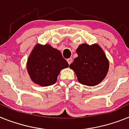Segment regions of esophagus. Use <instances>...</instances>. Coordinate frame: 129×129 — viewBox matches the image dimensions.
I'll use <instances>...</instances> for the list:
<instances>
[{"label":"esophagus","instance_id":"esophagus-1","mask_svg":"<svg viewBox=\"0 0 129 129\" xmlns=\"http://www.w3.org/2000/svg\"><path fill=\"white\" fill-rule=\"evenodd\" d=\"M67 61H68V63H69V64H71V62H72V61H73L72 58H68V59H67Z\"/></svg>","mask_w":129,"mask_h":129}]
</instances>
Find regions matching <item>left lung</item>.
Segmentation results:
<instances>
[{
	"mask_svg": "<svg viewBox=\"0 0 129 129\" xmlns=\"http://www.w3.org/2000/svg\"><path fill=\"white\" fill-rule=\"evenodd\" d=\"M78 57L69 65L78 82L86 86H95L108 73L109 62L104 51L97 44H82L77 49Z\"/></svg>",
	"mask_w": 129,
	"mask_h": 129,
	"instance_id": "left-lung-1",
	"label": "left lung"
}]
</instances>
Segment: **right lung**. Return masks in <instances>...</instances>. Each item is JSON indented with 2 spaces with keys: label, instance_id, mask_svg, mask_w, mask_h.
Listing matches in <instances>:
<instances>
[{
  "label": "right lung",
  "instance_id": "obj_1",
  "mask_svg": "<svg viewBox=\"0 0 129 129\" xmlns=\"http://www.w3.org/2000/svg\"><path fill=\"white\" fill-rule=\"evenodd\" d=\"M69 64L60 51L49 45H37L27 61V71L34 82L41 86L54 84L62 69Z\"/></svg>",
  "mask_w": 129,
  "mask_h": 129
}]
</instances>
